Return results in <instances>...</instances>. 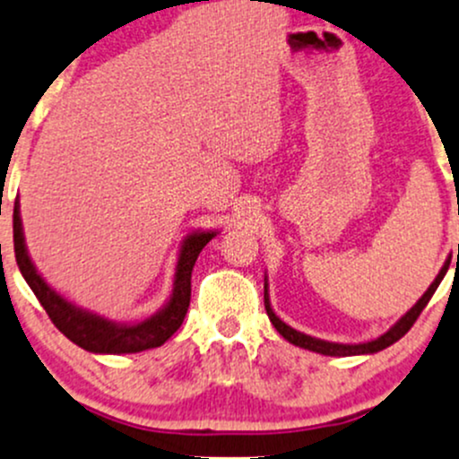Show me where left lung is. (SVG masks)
I'll use <instances>...</instances> for the list:
<instances>
[{"label":"left lung","mask_w":459,"mask_h":459,"mask_svg":"<svg viewBox=\"0 0 459 459\" xmlns=\"http://www.w3.org/2000/svg\"><path fill=\"white\" fill-rule=\"evenodd\" d=\"M457 255H459V246H457ZM449 264H451V259H446L445 265H442V270L437 272L434 283L427 287L425 294H422L420 299H418V303L411 307V309L407 311L405 316H401V320H396L394 325H392L384 335L375 337V340H370V342H361V344H340V342H326V340H320V337H311V335H307V333H300V331L291 329V326L285 325V322L274 314V309H272L270 294H268V279H265V283H264L265 311H268V318H270L272 325H274V329L279 331V333L283 335L285 340L290 342V344L300 346V349L320 352V355H331V357L372 355V352H379V351L387 349V346L394 344V342H399L401 337L405 335L407 331L411 329V326H414V322H416L418 316H420V311L425 309L427 303H429V300H431V296H434V291L437 290V285H440V281L445 279L446 270H449Z\"/></svg>","instance_id":"8db88e82"}]
</instances>
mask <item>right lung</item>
Masks as SVG:
<instances>
[{
  "label": "right lung",
  "instance_id": "obj_1",
  "mask_svg": "<svg viewBox=\"0 0 459 459\" xmlns=\"http://www.w3.org/2000/svg\"><path fill=\"white\" fill-rule=\"evenodd\" d=\"M218 235V230H194L183 241L176 261L174 272V290L169 300L150 318L134 322V325H122L113 322L93 311L69 303L67 299L58 294L54 287L45 283V279L34 268L25 248L23 224L19 215V200L14 203L13 213V238H14V256L22 270L25 283L34 291L39 303L48 311L49 320L56 325V329L74 344L89 352H102V355H122V352H141L165 344L172 337L178 326L183 325L185 314L189 309L191 300V270L195 259L203 253V248Z\"/></svg>",
  "mask_w": 459,
  "mask_h": 459
}]
</instances>
